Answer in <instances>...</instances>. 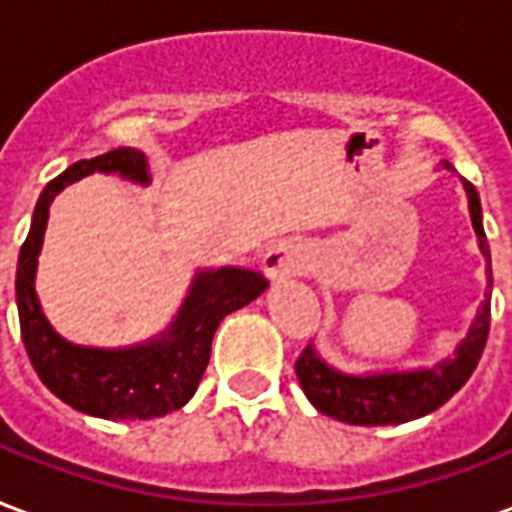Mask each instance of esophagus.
Here are the masks:
<instances>
[{
  "instance_id": "34e87169",
  "label": "esophagus",
  "mask_w": 512,
  "mask_h": 512,
  "mask_svg": "<svg viewBox=\"0 0 512 512\" xmlns=\"http://www.w3.org/2000/svg\"><path fill=\"white\" fill-rule=\"evenodd\" d=\"M306 248H303L301 242H295V239H281L276 245H270V248L264 250L262 256V270L264 276L270 278L273 284L278 281H284V278L298 276L303 270V264H306Z\"/></svg>"
}]
</instances>
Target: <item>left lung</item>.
<instances>
[{
	"mask_svg": "<svg viewBox=\"0 0 512 512\" xmlns=\"http://www.w3.org/2000/svg\"><path fill=\"white\" fill-rule=\"evenodd\" d=\"M443 169L451 164L443 161ZM463 181L465 197H468V214L477 234V248L485 256V273H488V290L485 301L479 303L477 317L465 331V337L454 345L449 357L440 359L429 368H407V370H368V373H345L334 368L331 362L320 357L315 345L309 343L295 362V373L301 382L303 393L312 401V407L334 421L354 426H396L424 418L429 412L443 407L471 373L477 368L482 348L488 343L491 329V248L482 228V206H479L477 189Z\"/></svg>",
	"mask_w": 512,
	"mask_h": 512,
	"instance_id": "left-lung-1",
	"label": "left lung"
}]
</instances>
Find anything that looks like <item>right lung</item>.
Masks as SVG:
<instances>
[{"label": "right lung", "instance_id": "obj_1", "mask_svg": "<svg viewBox=\"0 0 512 512\" xmlns=\"http://www.w3.org/2000/svg\"><path fill=\"white\" fill-rule=\"evenodd\" d=\"M119 175L122 181L150 186V164L142 150L119 147L88 161H77L47 183L35 203L30 234L24 239L16 267V306L21 340L38 379L72 410L105 421H150L181 410L195 396L203 370L209 365L211 340L222 317L248 306L267 290V278L248 267H203L197 270L181 309L164 331L150 340L97 348L66 340L49 323L38 292L35 273L47 234L49 206L69 183L86 175Z\"/></svg>", "mask_w": 512, "mask_h": 512}]
</instances>
